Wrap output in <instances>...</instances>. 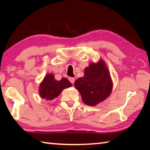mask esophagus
<instances>
[{"label":"esophagus","instance_id":"obj_1","mask_svg":"<svg viewBox=\"0 0 150 150\" xmlns=\"http://www.w3.org/2000/svg\"><path fill=\"white\" fill-rule=\"evenodd\" d=\"M69 81H70V82L71 83H72V84H73V83H74V82H75V78L74 77H70L69 79Z\"/></svg>","mask_w":150,"mask_h":150}]
</instances>
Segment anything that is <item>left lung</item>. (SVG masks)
Masks as SVG:
<instances>
[{
  "mask_svg": "<svg viewBox=\"0 0 150 150\" xmlns=\"http://www.w3.org/2000/svg\"><path fill=\"white\" fill-rule=\"evenodd\" d=\"M75 87L81 94L85 105L96 106L111 94L112 81L103 60L91 63L84 71V76L75 81Z\"/></svg>",
  "mask_w": 150,
  "mask_h": 150,
  "instance_id": "left-lung-1",
  "label": "left lung"
}]
</instances>
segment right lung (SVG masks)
Masks as SVG:
<instances>
[{
  "mask_svg": "<svg viewBox=\"0 0 150 150\" xmlns=\"http://www.w3.org/2000/svg\"><path fill=\"white\" fill-rule=\"evenodd\" d=\"M72 85L67 78L57 81L52 73L46 75L39 87L40 96L47 100H52L57 97L62 91L71 87Z\"/></svg>",
  "mask_w": 150,
  "mask_h": 150,
  "instance_id": "1",
  "label": "right lung"
}]
</instances>
